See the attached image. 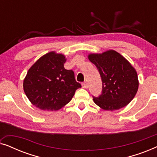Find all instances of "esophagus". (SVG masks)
I'll return each mask as SVG.
<instances>
[{
  "label": "esophagus",
  "mask_w": 157,
  "mask_h": 157,
  "mask_svg": "<svg viewBox=\"0 0 157 157\" xmlns=\"http://www.w3.org/2000/svg\"><path fill=\"white\" fill-rule=\"evenodd\" d=\"M82 86L83 88H84V89H87V88L89 87V83H88L86 81H85V82H83L82 83Z\"/></svg>",
  "instance_id": "esophagus-1"
}]
</instances>
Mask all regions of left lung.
I'll return each mask as SVG.
<instances>
[{
  "instance_id": "obj_1",
  "label": "left lung",
  "mask_w": 157,
  "mask_h": 157,
  "mask_svg": "<svg viewBox=\"0 0 157 157\" xmlns=\"http://www.w3.org/2000/svg\"><path fill=\"white\" fill-rule=\"evenodd\" d=\"M89 59L101 77L102 91L94 101L106 111L117 110L130 103L139 87L134 67L121 54L110 50L101 54H90Z\"/></svg>"
}]
</instances>
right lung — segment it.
Returning a JSON list of instances; mask_svg holds the SVG:
<instances>
[{
  "label": "right lung",
  "instance_id": "right-lung-1",
  "mask_svg": "<svg viewBox=\"0 0 157 157\" xmlns=\"http://www.w3.org/2000/svg\"><path fill=\"white\" fill-rule=\"evenodd\" d=\"M65 56L50 52L38 60L27 73L23 89L30 101L44 111H56L71 100L81 87L74 72L64 68Z\"/></svg>",
  "mask_w": 157,
  "mask_h": 157
}]
</instances>
